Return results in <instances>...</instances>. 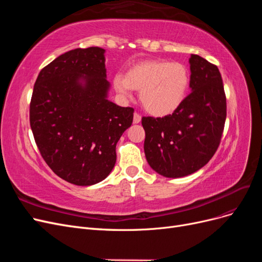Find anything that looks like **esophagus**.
<instances>
[{
	"instance_id": "esophagus-1",
	"label": "esophagus",
	"mask_w": 262,
	"mask_h": 262,
	"mask_svg": "<svg viewBox=\"0 0 262 262\" xmlns=\"http://www.w3.org/2000/svg\"><path fill=\"white\" fill-rule=\"evenodd\" d=\"M141 122V116L138 113H134L133 115V123H140Z\"/></svg>"
}]
</instances>
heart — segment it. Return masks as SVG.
I'll return each mask as SVG.
<instances>
[{"mask_svg": "<svg viewBox=\"0 0 262 262\" xmlns=\"http://www.w3.org/2000/svg\"><path fill=\"white\" fill-rule=\"evenodd\" d=\"M189 82L186 66L163 59L138 62L126 71L125 75L116 74L114 77L118 93L129 96L131 90L139 91L141 104L155 117L176 112L187 96Z\"/></svg>", "mask_w": 262, "mask_h": 262, "instance_id": "heart-1", "label": "heart"}]
</instances>
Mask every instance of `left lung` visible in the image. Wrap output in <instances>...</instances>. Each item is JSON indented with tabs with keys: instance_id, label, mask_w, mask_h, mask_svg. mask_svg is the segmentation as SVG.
<instances>
[{
	"instance_id": "left-lung-1",
	"label": "left lung",
	"mask_w": 262,
	"mask_h": 262,
	"mask_svg": "<svg viewBox=\"0 0 262 262\" xmlns=\"http://www.w3.org/2000/svg\"><path fill=\"white\" fill-rule=\"evenodd\" d=\"M191 93L171 115L143 117L148 165L168 178L199 170L215 154L226 119V96L216 66L191 54Z\"/></svg>"
}]
</instances>
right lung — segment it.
<instances>
[{
  "label": "right lung",
  "mask_w": 262,
  "mask_h": 262,
  "mask_svg": "<svg viewBox=\"0 0 262 262\" xmlns=\"http://www.w3.org/2000/svg\"><path fill=\"white\" fill-rule=\"evenodd\" d=\"M105 50L68 51L39 73L29 121L42 158L76 186L104 180L116 164V145L131 126L134 109L107 99Z\"/></svg>",
  "instance_id": "add662e5"
}]
</instances>
